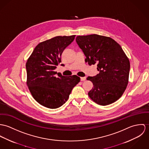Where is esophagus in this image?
I'll use <instances>...</instances> for the list:
<instances>
[{"instance_id":"obj_1","label":"esophagus","mask_w":149,"mask_h":149,"mask_svg":"<svg viewBox=\"0 0 149 149\" xmlns=\"http://www.w3.org/2000/svg\"><path fill=\"white\" fill-rule=\"evenodd\" d=\"M86 77H81V81H86Z\"/></svg>"}]
</instances>
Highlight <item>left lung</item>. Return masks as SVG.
Here are the masks:
<instances>
[{
  "mask_svg": "<svg viewBox=\"0 0 149 149\" xmlns=\"http://www.w3.org/2000/svg\"><path fill=\"white\" fill-rule=\"evenodd\" d=\"M76 42L91 66L97 64L99 73L88 77L94 87L88 95L96 103L106 106L115 102L129 82L130 61L121 46L110 37L93 34L77 36Z\"/></svg>",
  "mask_w": 149,
  "mask_h": 149,
  "instance_id": "left-lung-1",
  "label": "left lung"
}]
</instances>
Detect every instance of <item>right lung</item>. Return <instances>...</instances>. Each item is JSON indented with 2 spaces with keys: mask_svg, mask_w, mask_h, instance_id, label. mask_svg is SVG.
Listing matches in <instances>:
<instances>
[{
  "mask_svg": "<svg viewBox=\"0 0 149 149\" xmlns=\"http://www.w3.org/2000/svg\"><path fill=\"white\" fill-rule=\"evenodd\" d=\"M75 35L58 36L39 43L27 59L26 84L35 100L49 109L62 106L80 78L63 76L55 71L61 62V55Z\"/></svg>",
  "mask_w": 149,
  "mask_h": 149,
  "instance_id": "obj_1",
  "label": "right lung"
}]
</instances>
